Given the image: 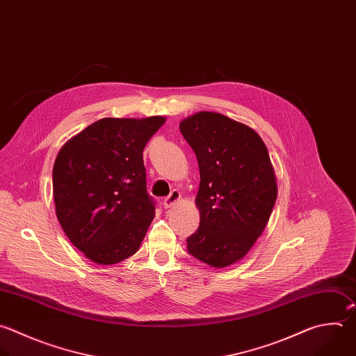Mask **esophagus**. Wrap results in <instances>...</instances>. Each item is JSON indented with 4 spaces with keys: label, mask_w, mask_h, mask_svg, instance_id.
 I'll list each match as a JSON object with an SVG mask.
<instances>
[{
    "label": "esophagus",
    "mask_w": 356,
    "mask_h": 356,
    "mask_svg": "<svg viewBox=\"0 0 356 356\" xmlns=\"http://www.w3.org/2000/svg\"><path fill=\"white\" fill-rule=\"evenodd\" d=\"M180 200V193L177 190H173L165 200H163V207L165 208H170L175 202H177Z\"/></svg>",
    "instance_id": "34e87169"
}]
</instances>
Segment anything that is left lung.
<instances>
[{
  "label": "left lung",
  "instance_id": "obj_1",
  "mask_svg": "<svg viewBox=\"0 0 356 356\" xmlns=\"http://www.w3.org/2000/svg\"><path fill=\"white\" fill-rule=\"evenodd\" d=\"M179 127L201 179L200 227L187 238V252L215 268L232 266L256 243L277 200L267 147L253 129L220 113H195Z\"/></svg>",
  "mask_w": 356,
  "mask_h": 356
}]
</instances>
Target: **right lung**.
I'll use <instances>...</instances> for the list:
<instances>
[{
	"mask_svg": "<svg viewBox=\"0 0 356 356\" xmlns=\"http://www.w3.org/2000/svg\"><path fill=\"white\" fill-rule=\"evenodd\" d=\"M166 118L106 117L60 149L53 168L58 222L90 261L117 264L141 246L155 216L143 152Z\"/></svg>",
	"mask_w": 356,
	"mask_h": 356,
	"instance_id": "obj_1",
	"label": "right lung"
}]
</instances>
